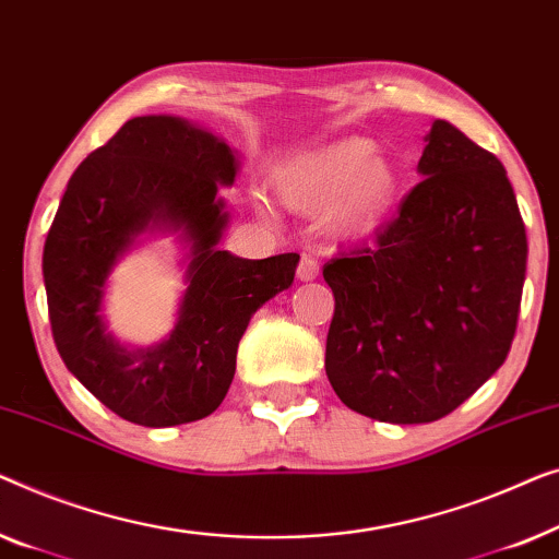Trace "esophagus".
Segmentation results:
<instances>
[{"label":"esophagus","mask_w":559,"mask_h":559,"mask_svg":"<svg viewBox=\"0 0 559 559\" xmlns=\"http://www.w3.org/2000/svg\"><path fill=\"white\" fill-rule=\"evenodd\" d=\"M298 281H313L319 276V261L309 253L301 255V263H298V271H296Z\"/></svg>","instance_id":"34e87169"}]
</instances>
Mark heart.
<instances>
[{"label":"heart","instance_id":"1","mask_svg":"<svg viewBox=\"0 0 559 559\" xmlns=\"http://www.w3.org/2000/svg\"><path fill=\"white\" fill-rule=\"evenodd\" d=\"M271 185L286 207L304 215L326 212L334 233L365 235L388 215L397 175L372 141L344 139L281 164Z\"/></svg>","mask_w":559,"mask_h":559}]
</instances>
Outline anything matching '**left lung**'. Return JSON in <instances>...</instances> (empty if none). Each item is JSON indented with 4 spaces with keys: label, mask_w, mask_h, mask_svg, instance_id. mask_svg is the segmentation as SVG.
I'll return each mask as SVG.
<instances>
[{
    "label": "left lung",
    "mask_w": 559,
    "mask_h": 559,
    "mask_svg": "<svg viewBox=\"0 0 559 559\" xmlns=\"http://www.w3.org/2000/svg\"><path fill=\"white\" fill-rule=\"evenodd\" d=\"M418 171L374 246L324 265L329 382L355 413L397 426L440 420L504 365L526 273L524 223L497 156L436 121Z\"/></svg>",
    "instance_id": "1"
}]
</instances>
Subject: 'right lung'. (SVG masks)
<instances>
[{"label":"right lung","instance_id":"obj_1","mask_svg":"<svg viewBox=\"0 0 559 559\" xmlns=\"http://www.w3.org/2000/svg\"><path fill=\"white\" fill-rule=\"evenodd\" d=\"M235 175L223 139L175 116H136L70 177L43 253L52 340L83 388L123 420L167 428L215 413L250 317L294 283L296 253L248 261L217 250L227 225L217 187ZM144 229L183 230L191 286L169 341L126 350L105 332L99 304L115 261Z\"/></svg>","mask_w":559,"mask_h":559}]
</instances>
